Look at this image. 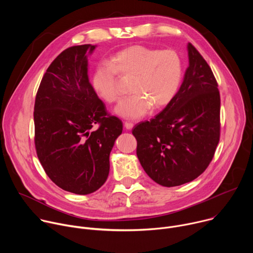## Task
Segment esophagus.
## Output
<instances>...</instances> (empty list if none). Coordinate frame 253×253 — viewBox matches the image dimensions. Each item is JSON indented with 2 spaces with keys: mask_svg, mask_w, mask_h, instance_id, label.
<instances>
[{
  "mask_svg": "<svg viewBox=\"0 0 253 253\" xmlns=\"http://www.w3.org/2000/svg\"><path fill=\"white\" fill-rule=\"evenodd\" d=\"M133 126H134V125H133L131 122H125V123H124V127H125L126 130H131V129L133 128Z\"/></svg>",
  "mask_w": 253,
  "mask_h": 253,
  "instance_id": "obj_1",
  "label": "esophagus"
}]
</instances>
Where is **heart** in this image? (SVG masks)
<instances>
[{
	"instance_id": "heart-1",
	"label": "heart",
	"mask_w": 253,
	"mask_h": 253,
	"mask_svg": "<svg viewBox=\"0 0 253 253\" xmlns=\"http://www.w3.org/2000/svg\"><path fill=\"white\" fill-rule=\"evenodd\" d=\"M133 77L131 93L116 108L115 113L125 119L137 120L153 110L167 106L175 97L183 77V64L174 50H158L142 45L123 49L100 64L92 76L95 92L107 103L121 97L117 76Z\"/></svg>"
}]
</instances>
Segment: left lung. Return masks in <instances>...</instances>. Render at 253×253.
Here are the masks:
<instances>
[{"instance_id": "1", "label": "left lung", "mask_w": 253, "mask_h": 253, "mask_svg": "<svg viewBox=\"0 0 253 253\" xmlns=\"http://www.w3.org/2000/svg\"><path fill=\"white\" fill-rule=\"evenodd\" d=\"M188 67L173 100L150 121L137 124V157L154 181L165 187L190 182L205 171L220 135V95L212 71L187 45Z\"/></svg>"}]
</instances>
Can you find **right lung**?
Wrapping results in <instances>:
<instances>
[{"mask_svg":"<svg viewBox=\"0 0 253 253\" xmlns=\"http://www.w3.org/2000/svg\"><path fill=\"white\" fill-rule=\"evenodd\" d=\"M96 47L63 51L47 69L34 108L35 146L45 172L57 186L79 195L105 183L123 130L117 117L107 115L89 80L88 57Z\"/></svg>","mask_w":253,"mask_h":253,"instance_id":"right-lung-1","label":"right lung"}]
</instances>
